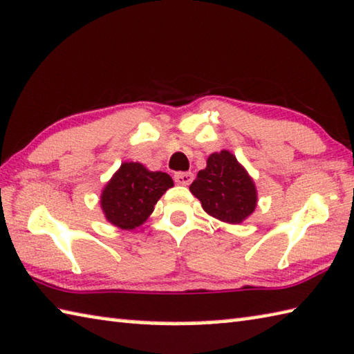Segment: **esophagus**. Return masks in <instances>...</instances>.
<instances>
[{"mask_svg":"<svg viewBox=\"0 0 354 354\" xmlns=\"http://www.w3.org/2000/svg\"><path fill=\"white\" fill-rule=\"evenodd\" d=\"M175 181H176V184H181V186H189V184L194 181V173L178 171V173H175Z\"/></svg>","mask_w":354,"mask_h":354,"instance_id":"1","label":"esophagus"}]
</instances>
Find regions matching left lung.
Segmentation results:
<instances>
[{
  "mask_svg": "<svg viewBox=\"0 0 354 354\" xmlns=\"http://www.w3.org/2000/svg\"><path fill=\"white\" fill-rule=\"evenodd\" d=\"M189 189L206 214L230 225L243 223L257 207L255 181L227 149L207 157L206 168L198 171Z\"/></svg>",
  "mask_w": 354,
  "mask_h": 354,
  "instance_id": "obj_1",
  "label": "left lung"
}]
</instances>
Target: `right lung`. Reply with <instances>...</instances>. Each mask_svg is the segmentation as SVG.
<instances>
[{"label": "right lung", "mask_w": 354, "mask_h": 354, "mask_svg": "<svg viewBox=\"0 0 354 354\" xmlns=\"http://www.w3.org/2000/svg\"><path fill=\"white\" fill-rule=\"evenodd\" d=\"M170 187L173 179L168 173L151 171L140 162H122L100 192V209L111 225L136 230L148 221Z\"/></svg>", "instance_id": "1"}]
</instances>
